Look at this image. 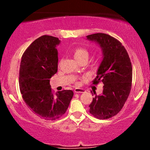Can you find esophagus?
<instances>
[{"label": "esophagus", "mask_w": 150, "mask_h": 150, "mask_svg": "<svg viewBox=\"0 0 150 150\" xmlns=\"http://www.w3.org/2000/svg\"><path fill=\"white\" fill-rule=\"evenodd\" d=\"M85 92V89H80V88H75L74 89V92L75 93H84Z\"/></svg>", "instance_id": "1"}]
</instances>
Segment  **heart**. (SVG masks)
Here are the masks:
<instances>
[{"label":"heart","instance_id":"obj_1","mask_svg":"<svg viewBox=\"0 0 150 150\" xmlns=\"http://www.w3.org/2000/svg\"><path fill=\"white\" fill-rule=\"evenodd\" d=\"M73 55L74 58H75V60L77 62H80L82 61V59H85V58H89V52L87 51V50L81 47H77L73 51Z\"/></svg>","mask_w":150,"mask_h":150}]
</instances>
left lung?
<instances>
[{
    "mask_svg": "<svg viewBox=\"0 0 150 150\" xmlns=\"http://www.w3.org/2000/svg\"><path fill=\"white\" fill-rule=\"evenodd\" d=\"M87 38L97 42L104 54L93 80L95 85L103 82L104 89L102 94L93 98L89 113L98 119H107L118 114L128 99L132 87L131 61L126 49L116 38L104 33L90 34Z\"/></svg>",
    "mask_w": 150,
    "mask_h": 150,
    "instance_id": "obj_1",
    "label": "left lung"
}]
</instances>
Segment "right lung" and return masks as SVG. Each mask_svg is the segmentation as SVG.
I'll list each match as a JSON object with an SVG mask.
<instances>
[{"mask_svg":"<svg viewBox=\"0 0 150 150\" xmlns=\"http://www.w3.org/2000/svg\"><path fill=\"white\" fill-rule=\"evenodd\" d=\"M57 37L44 35L34 40L22 56L19 84L22 98L38 117L58 119L66 112L73 97L72 90L53 94L50 79L58 71Z\"/></svg>","mask_w":150,"mask_h":150,"instance_id":"obj_1","label":"right lung"}]
</instances>
